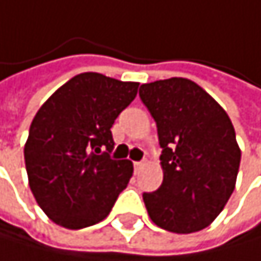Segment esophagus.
<instances>
[{"mask_svg": "<svg viewBox=\"0 0 261 261\" xmlns=\"http://www.w3.org/2000/svg\"><path fill=\"white\" fill-rule=\"evenodd\" d=\"M133 166H135V172H139V170L142 169V166H144V163L142 161H135Z\"/></svg>", "mask_w": 261, "mask_h": 261, "instance_id": "1", "label": "esophagus"}]
</instances>
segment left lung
Here are the masks:
<instances>
[{
	"label": "left lung",
	"instance_id": "8db88e82",
	"mask_svg": "<svg viewBox=\"0 0 261 261\" xmlns=\"http://www.w3.org/2000/svg\"><path fill=\"white\" fill-rule=\"evenodd\" d=\"M139 97L156 122L163 183L144 193L148 216L174 233L208 227L235 189L241 152L227 113L186 78L142 84Z\"/></svg>",
	"mask_w": 261,
	"mask_h": 261
}]
</instances>
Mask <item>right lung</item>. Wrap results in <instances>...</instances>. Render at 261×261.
I'll return each instance as SVG.
<instances>
[{
	"mask_svg": "<svg viewBox=\"0 0 261 261\" xmlns=\"http://www.w3.org/2000/svg\"><path fill=\"white\" fill-rule=\"evenodd\" d=\"M139 83L87 72L61 86L37 111L24 145L29 188L53 222L84 228L103 221L133 175L113 160L111 126Z\"/></svg>",
	"mask_w": 261,
	"mask_h": 261,
	"instance_id": "obj_1",
	"label": "right lung"
}]
</instances>
